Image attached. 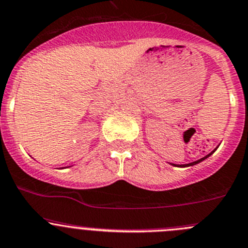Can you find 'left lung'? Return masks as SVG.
Returning <instances> with one entry per match:
<instances>
[{
	"label": "left lung",
	"instance_id": "obj_1",
	"mask_svg": "<svg viewBox=\"0 0 248 248\" xmlns=\"http://www.w3.org/2000/svg\"><path fill=\"white\" fill-rule=\"evenodd\" d=\"M210 154H212V153H210ZM210 154H209V155H210ZM209 155L204 156V158L200 159V160H197V161H193V163L185 164V165H176V164H171V165H173V166H179V168H186V166H193V165H196V164H198V163H201V161H203V160H204V159H207L208 156H209Z\"/></svg>",
	"mask_w": 248,
	"mask_h": 248
}]
</instances>
